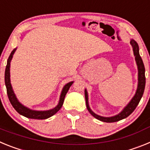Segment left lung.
Masks as SVG:
<instances>
[{"label":"left lung","instance_id":"8db88e82","mask_svg":"<svg viewBox=\"0 0 150 150\" xmlns=\"http://www.w3.org/2000/svg\"><path fill=\"white\" fill-rule=\"evenodd\" d=\"M131 45H132V48H133L134 55L135 56V60L137 62V68H138V86H137V91L136 94L134 96L132 100L129 102V104L125 107L124 110L120 112V114L116 115L112 117H103V116H98V115L95 114V112L91 111L90 109L89 106H88V94H87L86 90H85V98H86V107L88 109V112L91 113L92 116L95 118H96L97 120H100L104 122H114L120 121V120H123L125 118L128 117L130 114H132L133 111L134 110L135 108L138 105L139 102H140V99L142 98L143 95H144V88H145V84H146V77H145V67H144V62H143L142 59L140 57V54H139V46L137 45V42L134 41V40H131Z\"/></svg>","mask_w":150,"mask_h":150}]
</instances>
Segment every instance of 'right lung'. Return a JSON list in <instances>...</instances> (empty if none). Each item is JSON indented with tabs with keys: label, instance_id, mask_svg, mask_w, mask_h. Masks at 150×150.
Instances as JSON below:
<instances>
[{
	"label": "right lung",
	"instance_id": "right-lung-1",
	"mask_svg": "<svg viewBox=\"0 0 150 150\" xmlns=\"http://www.w3.org/2000/svg\"><path fill=\"white\" fill-rule=\"evenodd\" d=\"M16 50V49H14V50L12 51V52L10 53V56H9V59L7 60V64H6V69H5V85H6V93L8 95V98L10 100V103H11L12 106L14 107V109L17 111V112L19 113V114L22 115V116H25V117L29 118V119H34V120H45V119H47V118L51 117L52 116H53L54 114H55L59 110L61 109V107H62L64 103V98H65V95L67 94V92L68 91L69 88L71 86V85L73 84V82L71 83H68L67 84H66L64 86V87L63 88V90L62 91V94H61L60 96V100H59V104L57 105V107H55L53 109L50 110L46 111H36V110H30L27 107H25V106L22 105V104H20L18 100H17L15 94L13 92V90L12 88L11 84H10V62L12 60V58H13V55L15 52Z\"/></svg>",
	"mask_w": 150,
	"mask_h": 150
}]
</instances>
